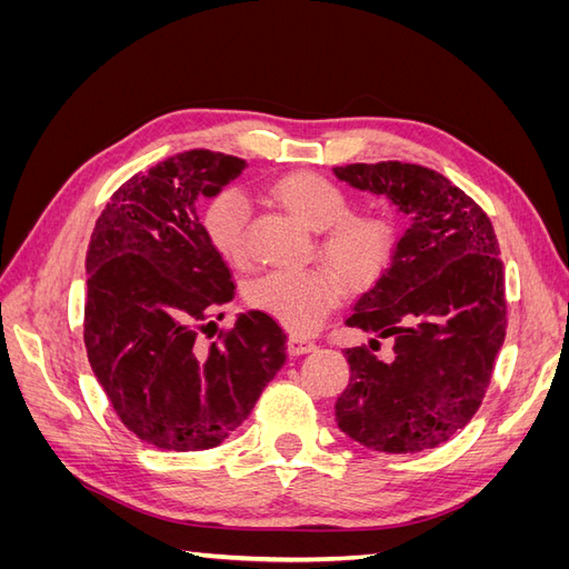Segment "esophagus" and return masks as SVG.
Wrapping results in <instances>:
<instances>
[{
  "label": "esophagus",
  "instance_id": "1",
  "mask_svg": "<svg viewBox=\"0 0 569 569\" xmlns=\"http://www.w3.org/2000/svg\"><path fill=\"white\" fill-rule=\"evenodd\" d=\"M316 349H318V343L311 341V339L299 337V335H291V337H289V351L295 353V356L308 353V351H316Z\"/></svg>",
  "mask_w": 569,
  "mask_h": 569
}]
</instances>
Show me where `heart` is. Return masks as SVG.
<instances>
[{"label": "heart", "mask_w": 569, "mask_h": 569, "mask_svg": "<svg viewBox=\"0 0 569 569\" xmlns=\"http://www.w3.org/2000/svg\"><path fill=\"white\" fill-rule=\"evenodd\" d=\"M270 199L303 226L320 230L325 261L311 268L272 270L251 282L247 299L297 332H311L330 316L349 289H368L382 278L396 251V226L382 211H349L343 189L313 170H291L268 187ZM203 230L226 261H249V206L226 189L206 203Z\"/></svg>", "instance_id": "heart-1"}]
</instances>
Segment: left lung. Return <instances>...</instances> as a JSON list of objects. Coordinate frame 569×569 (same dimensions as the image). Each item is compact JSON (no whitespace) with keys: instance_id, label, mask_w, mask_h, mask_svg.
<instances>
[{"instance_id":"left-lung-1","label":"left lung","mask_w":569,"mask_h":569,"mask_svg":"<svg viewBox=\"0 0 569 569\" xmlns=\"http://www.w3.org/2000/svg\"><path fill=\"white\" fill-rule=\"evenodd\" d=\"M335 176L410 218L389 268L347 318L377 339L343 351L351 380L335 403L337 425L382 453L437 449L475 418L506 339L493 226L477 201L425 166L349 163ZM380 338L395 339L387 361L373 356Z\"/></svg>"}]
</instances>
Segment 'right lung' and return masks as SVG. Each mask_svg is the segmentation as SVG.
<instances>
[{
	"instance_id": "add662e5",
	"label": "right lung",
	"mask_w": 569,
	"mask_h": 569,
	"mask_svg": "<svg viewBox=\"0 0 569 569\" xmlns=\"http://www.w3.org/2000/svg\"><path fill=\"white\" fill-rule=\"evenodd\" d=\"M244 168L211 149L176 153L120 184L90 239L84 349L118 420L157 449L226 441L287 360V335L268 313H242L220 332L211 320L234 280L199 201Z\"/></svg>"
}]
</instances>
